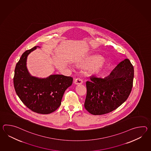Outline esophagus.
<instances>
[{
  "label": "esophagus",
  "mask_w": 151,
  "mask_h": 151,
  "mask_svg": "<svg viewBox=\"0 0 151 151\" xmlns=\"http://www.w3.org/2000/svg\"><path fill=\"white\" fill-rule=\"evenodd\" d=\"M74 83L76 84V85L81 84L82 83V81L81 80L80 78H76L74 80Z\"/></svg>",
  "instance_id": "esophagus-1"
}]
</instances>
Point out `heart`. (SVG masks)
<instances>
[{
  "instance_id": "b5f03b06",
  "label": "heart",
  "mask_w": 151,
  "mask_h": 151,
  "mask_svg": "<svg viewBox=\"0 0 151 151\" xmlns=\"http://www.w3.org/2000/svg\"><path fill=\"white\" fill-rule=\"evenodd\" d=\"M99 58L100 57L96 55H92L78 60L76 63L80 67L88 68L87 73L89 75L96 76L99 74L104 67V62Z\"/></svg>"
}]
</instances>
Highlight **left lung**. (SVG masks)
Masks as SVG:
<instances>
[{
    "label": "left lung",
    "instance_id": "obj_1",
    "mask_svg": "<svg viewBox=\"0 0 151 151\" xmlns=\"http://www.w3.org/2000/svg\"><path fill=\"white\" fill-rule=\"evenodd\" d=\"M134 68L125 59L104 78L93 76L87 81L86 109L93 115L110 113L127 99L133 87Z\"/></svg>",
    "mask_w": 151,
    "mask_h": 151
}]
</instances>
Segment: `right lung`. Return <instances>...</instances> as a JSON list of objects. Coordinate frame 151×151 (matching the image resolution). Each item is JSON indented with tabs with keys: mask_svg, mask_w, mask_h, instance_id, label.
<instances>
[{
	"mask_svg": "<svg viewBox=\"0 0 151 151\" xmlns=\"http://www.w3.org/2000/svg\"><path fill=\"white\" fill-rule=\"evenodd\" d=\"M38 47L22 54L15 68L14 87L29 109L39 114H50L60 106L64 91L72 84L73 78L63 75H51L43 78L31 76L27 69V57Z\"/></svg>",
	"mask_w": 151,
	"mask_h": 151,
	"instance_id": "1",
	"label": "right lung"
}]
</instances>
